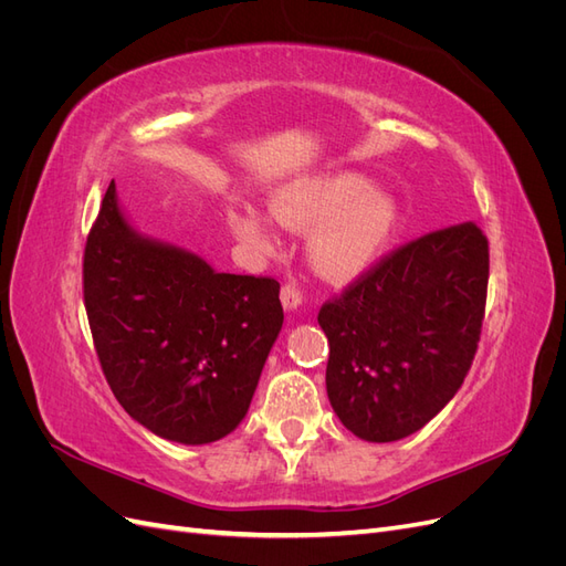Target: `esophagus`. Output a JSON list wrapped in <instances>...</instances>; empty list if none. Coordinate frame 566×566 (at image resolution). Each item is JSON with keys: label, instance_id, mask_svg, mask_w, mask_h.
I'll return each mask as SVG.
<instances>
[{"label": "esophagus", "instance_id": "obj_1", "mask_svg": "<svg viewBox=\"0 0 566 566\" xmlns=\"http://www.w3.org/2000/svg\"><path fill=\"white\" fill-rule=\"evenodd\" d=\"M281 302L287 312L297 310V306L302 304V290L295 285V283H285L281 287Z\"/></svg>", "mask_w": 566, "mask_h": 566}]
</instances>
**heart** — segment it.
I'll use <instances>...</instances> for the list:
<instances>
[{
  "instance_id": "obj_1",
  "label": "heart",
  "mask_w": 566,
  "mask_h": 566,
  "mask_svg": "<svg viewBox=\"0 0 566 566\" xmlns=\"http://www.w3.org/2000/svg\"><path fill=\"white\" fill-rule=\"evenodd\" d=\"M271 214L287 229L318 228L310 254L316 271L328 281H352L378 260L399 224V208L380 188L356 172L314 175L290 184L271 200ZM229 224L238 238L269 248V221L254 210H231Z\"/></svg>"
}]
</instances>
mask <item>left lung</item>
Instances as JSON below:
<instances>
[{"label":"left lung","instance_id":"8db88e82","mask_svg":"<svg viewBox=\"0 0 566 566\" xmlns=\"http://www.w3.org/2000/svg\"><path fill=\"white\" fill-rule=\"evenodd\" d=\"M486 285L489 241L462 221L387 252L321 306L325 389L349 432L397 441L455 397L482 335Z\"/></svg>","mask_w":566,"mask_h":566}]
</instances>
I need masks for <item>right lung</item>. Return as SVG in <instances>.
<instances>
[{"label":"right lung","mask_w":566,"mask_h":566,"mask_svg":"<svg viewBox=\"0 0 566 566\" xmlns=\"http://www.w3.org/2000/svg\"><path fill=\"white\" fill-rule=\"evenodd\" d=\"M82 290L101 370L136 422L191 447L235 430L283 325L276 279L217 273L139 235L111 184L84 245Z\"/></svg>","instance_id":"add662e5"}]
</instances>
